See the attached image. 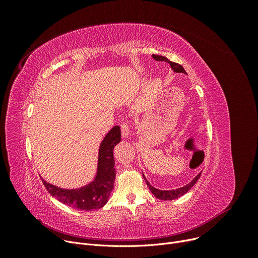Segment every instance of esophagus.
<instances>
[{"mask_svg": "<svg viewBox=\"0 0 258 258\" xmlns=\"http://www.w3.org/2000/svg\"><path fill=\"white\" fill-rule=\"evenodd\" d=\"M121 134L123 138H127L130 136V127H128V124L126 123V122L121 124Z\"/></svg>", "mask_w": 258, "mask_h": 258, "instance_id": "obj_1", "label": "esophagus"}]
</instances>
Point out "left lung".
<instances>
[{
    "mask_svg": "<svg viewBox=\"0 0 258 258\" xmlns=\"http://www.w3.org/2000/svg\"><path fill=\"white\" fill-rule=\"evenodd\" d=\"M153 58L156 59L157 61H165L167 63H169V66L171 67V69L173 70V72L175 73H184L186 74V71L184 70V68L179 64V63H175V62H172L170 60H168V58H166L165 56H161V55H156V54H153ZM201 177V172L197 175V177L191 181L189 182L187 185L183 186V187H180V188H177V189H171V190H160V189L158 188H155L154 186H152L150 184V182H148L145 178V175L143 174V178L148 186V188H150V190L152 191V194L160 199V200H164V201H171V200H174V199H178L182 196H184L186 192H188L190 189L192 188V186L198 182V180L200 179Z\"/></svg>",
    "mask_w": 258,
    "mask_h": 258,
    "instance_id": "left-lung-1",
    "label": "left lung"
}]
</instances>
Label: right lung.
Listing matches in <instances>:
<instances>
[{"label": "right lung", "instance_id": "add662e5", "mask_svg": "<svg viewBox=\"0 0 258 258\" xmlns=\"http://www.w3.org/2000/svg\"><path fill=\"white\" fill-rule=\"evenodd\" d=\"M121 141L120 126L110 130L100 143L97 171L92 182L74 189H64L42 179L49 194L69 207L92 211L102 208L108 201L116 179L114 147Z\"/></svg>", "mask_w": 258, "mask_h": 258}]
</instances>
